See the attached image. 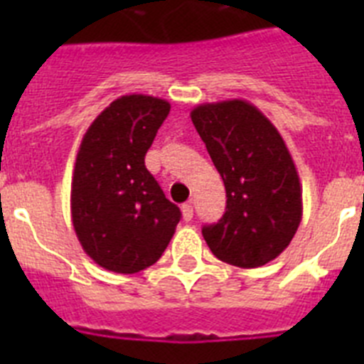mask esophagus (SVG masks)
I'll return each instance as SVG.
<instances>
[{
    "label": "esophagus",
    "mask_w": 364,
    "mask_h": 364,
    "mask_svg": "<svg viewBox=\"0 0 364 364\" xmlns=\"http://www.w3.org/2000/svg\"><path fill=\"white\" fill-rule=\"evenodd\" d=\"M182 217H184L186 222H189L193 218V205H191V202H189V204L182 205Z\"/></svg>",
    "instance_id": "esophagus-1"
}]
</instances>
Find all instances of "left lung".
<instances>
[{
  "label": "left lung",
  "instance_id": "left-lung-1",
  "mask_svg": "<svg viewBox=\"0 0 364 364\" xmlns=\"http://www.w3.org/2000/svg\"><path fill=\"white\" fill-rule=\"evenodd\" d=\"M226 186V213L202 228L217 259L259 268L290 246L302 218V189L277 127L246 100L202 104L191 111Z\"/></svg>",
  "mask_w": 364,
  "mask_h": 364
}]
</instances>
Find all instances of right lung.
I'll list each match as a JSON object with an SVG mask.
<instances>
[{"instance_id":"1","label":"right lung","mask_w":364,"mask_h":364,"mask_svg":"<svg viewBox=\"0 0 364 364\" xmlns=\"http://www.w3.org/2000/svg\"><path fill=\"white\" fill-rule=\"evenodd\" d=\"M169 109L154 96H120L80 144L70 184L73 226L83 252L109 272L127 275L153 266L180 220L144 162Z\"/></svg>"}]
</instances>
